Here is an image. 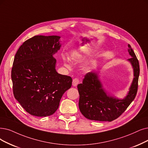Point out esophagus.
Returning a JSON list of instances; mask_svg holds the SVG:
<instances>
[{
    "label": "esophagus",
    "instance_id": "34e87169",
    "mask_svg": "<svg viewBox=\"0 0 148 148\" xmlns=\"http://www.w3.org/2000/svg\"><path fill=\"white\" fill-rule=\"evenodd\" d=\"M79 82V78H74V79H73V81H72V85H73V86H77V85L78 84Z\"/></svg>",
    "mask_w": 148,
    "mask_h": 148
}]
</instances>
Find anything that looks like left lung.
<instances>
[{
  "label": "left lung",
  "instance_id": "1",
  "mask_svg": "<svg viewBox=\"0 0 148 148\" xmlns=\"http://www.w3.org/2000/svg\"><path fill=\"white\" fill-rule=\"evenodd\" d=\"M129 59L134 68V78L126 97L118 99L108 96L102 88L101 82L95 73H87L82 83L77 86L79 94V108L88 120L100 121H112L119 118L135 99L138 90L140 65L131 46L129 44Z\"/></svg>",
  "mask_w": 148,
  "mask_h": 148
}]
</instances>
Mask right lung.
I'll return each mask as SVG.
<instances>
[{
  "mask_svg": "<svg viewBox=\"0 0 148 148\" xmlns=\"http://www.w3.org/2000/svg\"><path fill=\"white\" fill-rule=\"evenodd\" d=\"M60 37L34 36L21 45L14 56L11 79L14 98L30 115L53 114L62 95L72 86L69 76L59 74L53 56L60 49Z\"/></svg>",
  "mask_w": 148,
  "mask_h": 148,
  "instance_id": "right-lung-1",
  "label": "right lung"
}]
</instances>
